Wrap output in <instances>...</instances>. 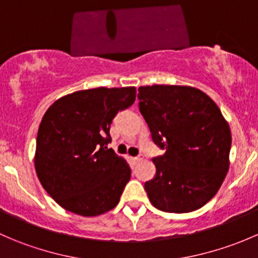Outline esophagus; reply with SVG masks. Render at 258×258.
Returning a JSON list of instances; mask_svg holds the SVG:
<instances>
[{
    "label": "esophagus",
    "mask_w": 258,
    "mask_h": 258,
    "mask_svg": "<svg viewBox=\"0 0 258 258\" xmlns=\"http://www.w3.org/2000/svg\"><path fill=\"white\" fill-rule=\"evenodd\" d=\"M132 160H134L135 162H140V161H142V157H134Z\"/></svg>",
    "instance_id": "obj_1"
}]
</instances>
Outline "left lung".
I'll return each mask as SVG.
<instances>
[{"mask_svg": "<svg viewBox=\"0 0 258 258\" xmlns=\"http://www.w3.org/2000/svg\"><path fill=\"white\" fill-rule=\"evenodd\" d=\"M140 111L153 142L156 176L146 182L151 204L165 212L201 209L220 189L230 167L231 130L218 106L191 86L139 88Z\"/></svg>", "mask_w": 258, "mask_h": 258, "instance_id": "8db88e82", "label": "left lung"}]
</instances>
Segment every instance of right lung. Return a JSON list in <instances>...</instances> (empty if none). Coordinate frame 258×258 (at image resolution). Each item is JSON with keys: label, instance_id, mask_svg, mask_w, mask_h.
<instances>
[{"label": "right lung", "instance_id": "right-lung-1", "mask_svg": "<svg viewBox=\"0 0 258 258\" xmlns=\"http://www.w3.org/2000/svg\"><path fill=\"white\" fill-rule=\"evenodd\" d=\"M135 100L136 87L91 88L58 98L43 114L36 140V173L64 210L93 217L117 206L131 168L107 148L110 126Z\"/></svg>", "mask_w": 258, "mask_h": 258}]
</instances>
